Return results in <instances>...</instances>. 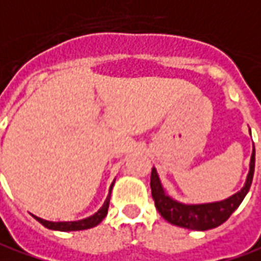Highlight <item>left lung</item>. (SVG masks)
I'll list each match as a JSON object with an SVG mask.
<instances>
[{
	"mask_svg": "<svg viewBox=\"0 0 261 261\" xmlns=\"http://www.w3.org/2000/svg\"><path fill=\"white\" fill-rule=\"evenodd\" d=\"M254 162H256V151H254V144H253L250 170H248L246 184L241 188V191L231 195L227 199L208 203H182L170 198L162 186L158 170L153 167L151 177H150V188H151V196L154 199V205L160 212V215L173 225L188 229H196V231L215 228L228 220L229 215L237 210L240 203L246 198L253 182Z\"/></svg>",
	"mask_w": 261,
	"mask_h": 261,
	"instance_id": "left-lung-1",
	"label": "left lung"
}]
</instances>
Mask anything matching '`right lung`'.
I'll return each mask as SVG.
<instances>
[{
  "label": "right lung",
  "mask_w": 261,
  "mask_h": 261,
  "mask_svg": "<svg viewBox=\"0 0 261 261\" xmlns=\"http://www.w3.org/2000/svg\"><path fill=\"white\" fill-rule=\"evenodd\" d=\"M114 185V184H113ZM113 185L110 188V193L105 199L103 205L95 212L94 215L88 217V218H84V220L79 221H63V222H51V221H46L43 218H39L36 215H33L36 220L40 222L41 225H44L46 228L49 229H55V231H81V229H88L92 228L95 225H98L101 221L107 217L108 214V206H110V198H111V189H113Z\"/></svg>",
  "instance_id": "right-lung-1"
}]
</instances>
